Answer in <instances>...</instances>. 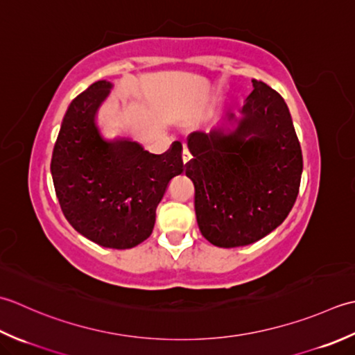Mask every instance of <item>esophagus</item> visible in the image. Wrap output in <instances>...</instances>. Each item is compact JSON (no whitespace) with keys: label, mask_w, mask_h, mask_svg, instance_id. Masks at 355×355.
Returning a JSON list of instances; mask_svg holds the SVG:
<instances>
[{"label":"esophagus","mask_w":355,"mask_h":355,"mask_svg":"<svg viewBox=\"0 0 355 355\" xmlns=\"http://www.w3.org/2000/svg\"><path fill=\"white\" fill-rule=\"evenodd\" d=\"M191 153H190V150H188L185 146H184V151H182V161H184V164H188L191 161Z\"/></svg>","instance_id":"obj_1"}]
</instances>
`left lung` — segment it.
Masks as SVG:
<instances>
[{"label":"left lung","mask_w":355,"mask_h":355,"mask_svg":"<svg viewBox=\"0 0 355 355\" xmlns=\"http://www.w3.org/2000/svg\"><path fill=\"white\" fill-rule=\"evenodd\" d=\"M241 116L188 136L194 209L202 236L220 248L245 247L276 230L299 194L303 159L291 114L276 90L252 79Z\"/></svg>","instance_id":"1"}]
</instances>
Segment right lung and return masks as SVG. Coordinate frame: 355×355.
<instances>
[{"mask_svg": "<svg viewBox=\"0 0 355 355\" xmlns=\"http://www.w3.org/2000/svg\"><path fill=\"white\" fill-rule=\"evenodd\" d=\"M112 87L96 81L71 101L50 171L70 225L101 247L127 250L150 237L170 180L184 173L182 144L153 155L125 137H105L96 114Z\"/></svg>", "mask_w": 355, "mask_h": 355, "instance_id": "1", "label": "right lung"}]
</instances>
